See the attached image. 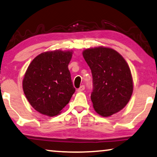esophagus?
Masks as SVG:
<instances>
[{
    "mask_svg": "<svg viewBox=\"0 0 157 157\" xmlns=\"http://www.w3.org/2000/svg\"><path fill=\"white\" fill-rule=\"evenodd\" d=\"M85 85H81L80 87L78 88V92H82V91H83V90H85Z\"/></svg>",
    "mask_w": 157,
    "mask_h": 157,
    "instance_id": "34e87169",
    "label": "esophagus"
}]
</instances>
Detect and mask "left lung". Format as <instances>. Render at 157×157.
I'll return each mask as SVG.
<instances>
[{
    "mask_svg": "<svg viewBox=\"0 0 157 157\" xmlns=\"http://www.w3.org/2000/svg\"><path fill=\"white\" fill-rule=\"evenodd\" d=\"M82 55L92 75L91 100L94 110L105 117L120 112L129 102L133 92L127 62L109 48H89Z\"/></svg>",
    "mask_w": 157,
    "mask_h": 157,
    "instance_id": "8db88e82",
    "label": "left lung"
}]
</instances>
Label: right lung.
<instances>
[{
  "label": "right lung",
  "mask_w": 157,
  "mask_h": 157,
  "mask_svg": "<svg viewBox=\"0 0 157 157\" xmlns=\"http://www.w3.org/2000/svg\"><path fill=\"white\" fill-rule=\"evenodd\" d=\"M72 51L43 52L33 59L23 80L24 94L30 105L49 117L59 114L75 89L68 69Z\"/></svg>",
  "instance_id": "right-lung-1"
}]
</instances>
